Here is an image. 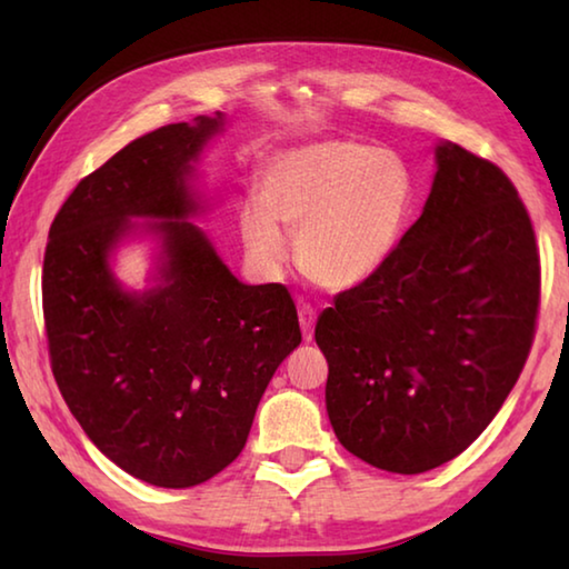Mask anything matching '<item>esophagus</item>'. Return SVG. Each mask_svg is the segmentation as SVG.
I'll use <instances>...</instances> for the list:
<instances>
[{"label":"esophagus","instance_id":"esophagus-1","mask_svg":"<svg viewBox=\"0 0 569 569\" xmlns=\"http://www.w3.org/2000/svg\"><path fill=\"white\" fill-rule=\"evenodd\" d=\"M298 321H301V331H303V339L311 341L313 339V323H316V308L301 303L298 308Z\"/></svg>","mask_w":569,"mask_h":569}]
</instances>
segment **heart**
Listing matches in <instances>:
<instances>
[{
	"label": "heart",
	"mask_w": 569,
	"mask_h": 569,
	"mask_svg": "<svg viewBox=\"0 0 569 569\" xmlns=\"http://www.w3.org/2000/svg\"><path fill=\"white\" fill-rule=\"evenodd\" d=\"M413 176L401 156L359 140H323L288 150L266 168L258 200L240 210V236L258 266L286 258L308 281L351 288L389 261L409 223Z\"/></svg>",
	"instance_id": "1"
}]
</instances>
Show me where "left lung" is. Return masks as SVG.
<instances>
[{
	"mask_svg": "<svg viewBox=\"0 0 569 569\" xmlns=\"http://www.w3.org/2000/svg\"><path fill=\"white\" fill-rule=\"evenodd\" d=\"M539 286L535 228L515 182L492 160L439 146L417 223L316 323L341 445L397 475L459 457L525 369Z\"/></svg>",
	"mask_w": 569,
	"mask_h": 569,
	"instance_id": "left-lung-1",
	"label": "left lung"
}]
</instances>
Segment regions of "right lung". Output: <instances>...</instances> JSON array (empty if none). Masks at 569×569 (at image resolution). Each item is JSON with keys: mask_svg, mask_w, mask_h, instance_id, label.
<instances>
[{"mask_svg": "<svg viewBox=\"0 0 569 569\" xmlns=\"http://www.w3.org/2000/svg\"><path fill=\"white\" fill-rule=\"evenodd\" d=\"M218 118L132 140L64 200L42 266L50 366L62 399L104 457L166 489L203 485L246 447L258 401L301 343L283 283L246 286L186 218L190 160ZM132 214L176 217L166 284L124 295L107 253Z\"/></svg>", "mask_w": 569, "mask_h": 569, "instance_id": "right-lung-1", "label": "right lung"}]
</instances>
